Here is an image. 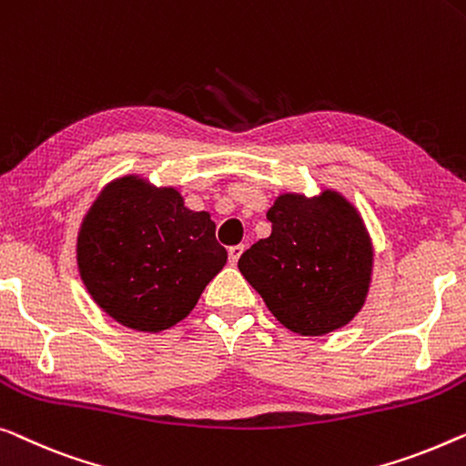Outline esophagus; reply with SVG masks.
I'll list each match as a JSON object with an SVG mask.
<instances>
[{
  "label": "esophagus",
  "instance_id": "1",
  "mask_svg": "<svg viewBox=\"0 0 466 466\" xmlns=\"http://www.w3.org/2000/svg\"><path fill=\"white\" fill-rule=\"evenodd\" d=\"M241 254H244V246H231L228 248V262H231V265H238Z\"/></svg>",
  "mask_w": 466,
  "mask_h": 466
}]
</instances>
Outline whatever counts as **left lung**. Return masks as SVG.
Here are the masks:
<instances>
[{
  "label": "left lung",
  "mask_w": 466,
  "mask_h": 466,
  "mask_svg": "<svg viewBox=\"0 0 466 466\" xmlns=\"http://www.w3.org/2000/svg\"><path fill=\"white\" fill-rule=\"evenodd\" d=\"M271 235L241 254L239 271L278 321L323 336L366 302L374 248L355 206L336 191L283 193L268 208Z\"/></svg>",
  "instance_id": "obj_1"
}]
</instances>
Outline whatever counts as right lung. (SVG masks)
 Instances as JSON below:
<instances>
[{
  "label": "right lung",
  "mask_w": 466,
  "mask_h": 466,
  "mask_svg": "<svg viewBox=\"0 0 466 466\" xmlns=\"http://www.w3.org/2000/svg\"><path fill=\"white\" fill-rule=\"evenodd\" d=\"M208 212L185 208L172 187L138 177L106 185L77 235L79 275L121 326L161 332L193 311L227 262Z\"/></svg>",
  "instance_id": "obj_1"
}]
</instances>
